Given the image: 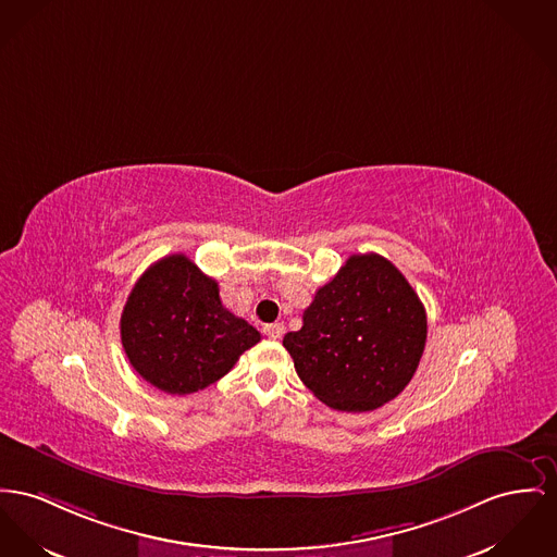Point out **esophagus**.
<instances>
[{
	"label": "esophagus",
	"mask_w": 557,
	"mask_h": 557,
	"mask_svg": "<svg viewBox=\"0 0 557 557\" xmlns=\"http://www.w3.org/2000/svg\"><path fill=\"white\" fill-rule=\"evenodd\" d=\"M263 334L272 339H278L285 334V325L283 323H270V325H263Z\"/></svg>",
	"instance_id": "1"
}]
</instances>
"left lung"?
Returning a JSON list of instances; mask_svg holds the SVG:
<instances>
[{
  "label": "left lung",
  "mask_w": 557,
  "mask_h": 557,
  "mask_svg": "<svg viewBox=\"0 0 557 557\" xmlns=\"http://www.w3.org/2000/svg\"><path fill=\"white\" fill-rule=\"evenodd\" d=\"M283 337L299 380L325 406L371 411L411 380L426 342V312L408 278L377 253L350 256Z\"/></svg>",
  "instance_id": "1"
}]
</instances>
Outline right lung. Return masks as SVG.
Returning a JSON list of instances; mask_svg holds the SVG:
<instances>
[{
	"label": "right lung",
	"mask_w": 557,
	"mask_h": 557,
	"mask_svg": "<svg viewBox=\"0 0 557 557\" xmlns=\"http://www.w3.org/2000/svg\"><path fill=\"white\" fill-rule=\"evenodd\" d=\"M120 335L135 371L169 395L207 388L261 339L223 308L218 281L182 253L141 274L124 304Z\"/></svg>",
	"instance_id": "add662e5"
}]
</instances>
